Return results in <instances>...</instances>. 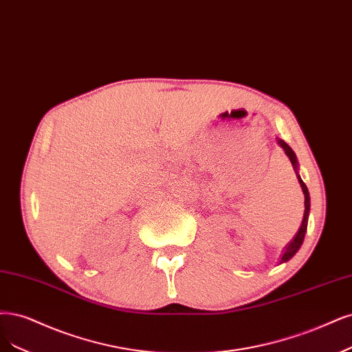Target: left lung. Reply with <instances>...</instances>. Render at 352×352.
<instances>
[{
    "mask_svg": "<svg viewBox=\"0 0 352 352\" xmlns=\"http://www.w3.org/2000/svg\"><path fill=\"white\" fill-rule=\"evenodd\" d=\"M278 144H280L281 147L285 150V154L289 157V160H292V163H293V166H294V170H297L298 166H297V157H296L294 151H293L292 148H289V145H288L287 142H284L283 140H278ZM296 175H297V173H296ZM297 177H298V182H300V185H301L302 193H305V217H302V221H301V226H300V228H298V232H297L296 237L285 246V250H284V253H283L281 262H280V263L287 262V261H289V259H292V258L294 256L296 252L300 249V246H301V243H302V240H305V234H306V230H307V220H309V211H310V195H309V189H307L305 182L301 180V177H300L298 175H297Z\"/></svg>",
    "mask_w": 352,
    "mask_h": 352,
    "instance_id": "obj_1",
    "label": "left lung"
}]
</instances>
